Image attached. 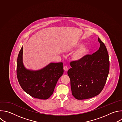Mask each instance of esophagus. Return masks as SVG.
<instances>
[{"label": "esophagus", "mask_w": 122, "mask_h": 122, "mask_svg": "<svg viewBox=\"0 0 122 122\" xmlns=\"http://www.w3.org/2000/svg\"><path fill=\"white\" fill-rule=\"evenodd\" d=\"M64 70L65 71H67L68 70V67L66 66H65L64 67Z\"/></svg>", "instance_id": "1"}]
</instances>
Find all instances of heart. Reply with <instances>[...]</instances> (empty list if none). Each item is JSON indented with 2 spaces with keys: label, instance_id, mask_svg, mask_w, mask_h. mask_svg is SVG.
Wrapping results in <instances>:
<instances>
[{
  "label": "heart",
  "instance_id": "obj_1",
  "mask_svg": "<svg viewBox=\"0 0 122 122\" xmlns=\"http://www.w3.org/2000/svg\"><path fill=\"white\" fill-rule=\"evenodd\" d=\"M82 45L80 43H76L72 45L70 49L71 50L76 49L80 47ZM89 49L87 46H83L79 48L72 55V58L75 61H79L83 59L88 54Z\"/></svg>",
  "mask_w": 122,
  "mask_h": 122
}]
</instances>
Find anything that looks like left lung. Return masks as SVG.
<instances>
[{
  "label": "left lung",
  "instance_id": "obj_1",
  "mask_svg": "<svg viewBox=\"0 0 122 122\" xmlns=\"http://www.w3.org/2000/svg\"><path fill=\"white\" fill-rule=\"evenodd\" d=\"M99 50L79 61L70 62L67 71L72 95L77 100L95 97L103 90L109 72L110 62L106 47L101 39Z\"/></svg>",
  "mask_w": 122,
  "mask_h": 122
}]
</instances>
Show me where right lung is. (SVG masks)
<instances>
[{"mask_svg": "<svg viewBox=\"0 0 122 122\" xmlns=\"http://www.w3.org/2000/svg\"><path fill=\"white\" fill-rule=\"evenodd\" d=\"M23 47L17 61V76L23 90L33 98L46 100L53 93L58 79L64 73L63 64L51 63L42 69H26L22 61Z\"/></svg>", "mask_w": 122, "mask_h": 122, "instance_id": "obj_1", "label": "right lung"}]
</instances>
